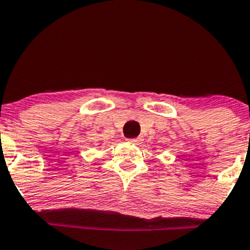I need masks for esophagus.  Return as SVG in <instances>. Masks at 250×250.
I'll list each match as a JSON object with an SVG mask.
<instances>
[{
	"label": "esophagus",
	"instance_id": "esophagus-1",
	"mask_svg": "<svg viewBox=\"0 0 250 250\" xmlns=\"http://www.w3.org/2000/svg\"><path fill=\"white\" fill-rule=\"evenodd\" d=\"M129 142L133 144H139L142 142V139L141 138H133V139H129Z\"/></svg>",
	"mask_w": 250,
	"mask_h": 250
}]
</instances>
